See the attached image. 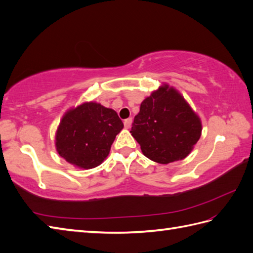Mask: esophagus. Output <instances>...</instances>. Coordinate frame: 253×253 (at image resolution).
<instances>
[{
  "label": "esophagus",
  "instance_id": "obj_1",
  "mask_svg": "<svg viewBox=\"0 0 253 253\" xmlns=\"http://www.w3.org/2000/svg\"><path fill=\"white\" fill-rule=\"evenodd\" d=\"M131 125H132V119H131V118H127V119L125 120V127L126 128H130Z\"/></svg>",
  "mask_w": 253,
  "mask_h": 253
}]
</instances>
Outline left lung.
Masks as SVG:
<instances>
[{
  "mask_svg": "<svg viewBox=\"0 0 253 253\" xmlns=\"http://www.w3.org/2000/svg\"><path fill=\"white\" fill-rule=\"evenodd\" d=\"M201 131L199 116L176 88L164 83L143 100L130 132L144 156L168 165L186 158Z\"/></svg>",
  "mask_w": 253,
  "mask_h": 253,
  "instance_id": "left-lung-1",
  "label": "left lung"
}]
</instances>
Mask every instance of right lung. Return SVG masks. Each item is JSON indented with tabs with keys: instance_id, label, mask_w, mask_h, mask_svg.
<instances>
[{
	"instance_id": "1",
	"label": "right lung",
	"mask_w": 253,
	"mask_h": 253,
	"mask_svg": "<svg viewBox=\"0 0 253 253\" xmlns=\"http://www.w3.org/2000/svg\"><path fill=\"white\" fill-rule=\"evenodd\" d=\"M123 123L117 112L95 102H85L65 112L55 134L61 158L80 169H93L107 158Z\"/></svg>"
}]
</instances>
